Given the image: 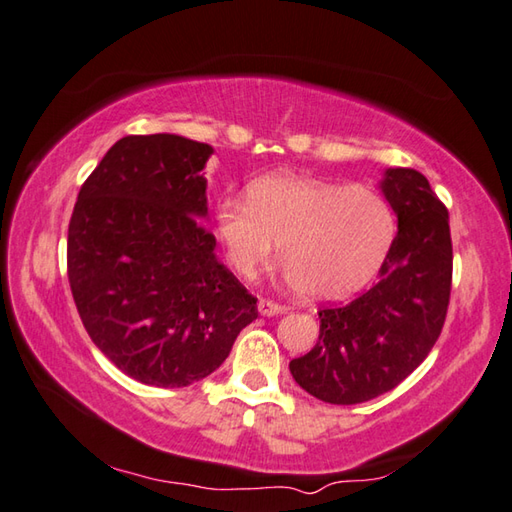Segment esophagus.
Masks as SVG:
<instances>
[{
	"label": "esophagus",
	"instance_id": "34e87169",
	"mask_svg": "<svg viewBox=\"0 0 512 512\" xmlns=\"http://www.w3.org/2000/svg\"><path fill=\"white\" fill-rule=\"evenodd\" d=\"M257 310H259V314H264V317H275V314L286 312L284 306H279V303L270 301V299H259Z\"/></svg>",
	"mask_w": 512,
	"mask_h": 512
}]
</instances>
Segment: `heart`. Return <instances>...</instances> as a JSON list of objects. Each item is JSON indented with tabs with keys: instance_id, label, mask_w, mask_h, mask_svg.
<instances>
[{
	"instance_id": "b5f03b06",
	"label": "heart",
	"mask_w": 512,
	"mask_h": 512,
	"mask_svg": "<svg viewBox=\"0 0 512 512\" xmlns=\"http://www.w3.org/2000/svg\"><path fill=\"white\" fill-rule=\"evenodd\" d=\"M215 233L239 275L253 277L277 239L297 292L341 299L383 266L396 237V215L385 195L363 184L341 187L284 171L250 182L244 200L217 202Z\"/></svg>"
}]
</instances>
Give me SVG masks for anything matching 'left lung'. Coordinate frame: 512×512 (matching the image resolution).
<instances>
[{
  "instance_id": "1",
  "label": "left lung",
  "mask_w": 512,
  "mask_h": 512,
  "mask_svg": "<svg viewBox=\"0 0 512 512\" xmlns=\"http://www.w3.org/2000/svg\"><path fill=\"white\" fill-rule=\"evenodd\" d=\"M398 217L378 281L341 308H321L319 341L292 358L290 374L330 405H358L400 385L436 345L453 273L449 211L416 169L380 182Z\"/></svg>"
}]
</instances>
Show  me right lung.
Wrapping results in <instances>:
<instances>
[{
  "mask_svg": "<svg viewBox=\"0 0 512 512\" xmlns=\"http://www.w3.org/2000/svg\"><path fill=\"white\" fill-rule=\"evenodd\" d=\"M213 147L125 136L83 182L68 279L94 345L143 385L187 387L220 367L257 299L215 257L202 222Z\"/></svg>",
  "mask_w": 512,
  "mask_h": 512,
  "instance_id": "right-lung-1",
  "label": "right lung"
}]
</instances>
